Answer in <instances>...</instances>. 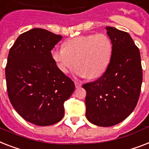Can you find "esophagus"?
<instances>
[{"mask_svg":"<svg viewBox=\"0 0 149 149\" xmlns=\"http://www.w3.org/2000/svg\"><path fill=\"white\" fill-rule=\"evenodd\" d=\"M74 84H75L76 88H80V87L81 86V84L80 82H78V81H74Z\"/></svg>","mask_w":149,"mask_h":149,"instance_id":"esophagus-1","label":"esophagus"}]
</instances>
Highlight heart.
<instances>
[{
    "instance_id": "1",
    "label": "heart",
    "mask_w": 149,
    "mask_h": 149,
    "mask_svg": "<svg viewBox=\"0 0 149 149\" xmlns=\"http://www.w3.org/2000/svg\"><path fill=\"white\" fill-rule=\"evenodd\" d=\"M112 54V44L106 34H88L68 40L65 47L54 49L52 59L62 73L68 74L78 65L75 74L96 78L105 72Z\"/></svg>"
}]
</instances>
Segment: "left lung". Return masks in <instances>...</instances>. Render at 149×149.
<instances>
[{"label":"left lung","instance_id":"left-lung-1","mask_svg":"<svg viewBox=\"0 0 149 149\" xmlns=\"http://www.w3.org/2000/svg\"><path fill=\"white\" fill-rule=\"evenodd\" d=\"M106 29L112 44L110 64L102 77L82 85L87 119L102 127L115 125L130 115L142 83L141 55L130 34L115 27Z\"/></svg>","mask_w":149,"mask_h":149}]
</instances>
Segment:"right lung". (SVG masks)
I'll return each instance as SVG.
<instances>
[{"mask_svg":"<svg viewBox=\"0 0 149 149\" xmlns=\"http://www.w3.org/2000/svg\"><path fill=\"white\" fill-rule=\"evenodd\" d=\"M62 39L47 30L33 28L17 38L5 68L8 97L16 111L30 123L48 126L60 122L74 82L57 67L52 50Z\"/></svg>","mask_w":149,"mask_h":149,"instance_id":"1","label":"right lung"}]
</instances>
